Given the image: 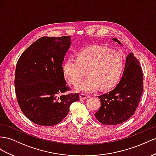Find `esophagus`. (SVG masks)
<instances>
[{"label": "esophagus", "mask_w": 156, "mask_h": 156, "mask_svg": "<svg viewBox=\"0 0 156 156\" xmlns=\"http://www.w3.org/2000/svg\"><path fill=\"white\" fill-rule=\"evenodd\" d=\"M89 98H90V95H88L87 94H80V99H86Z\"/></svg>", "instance_id": "1"}]
</instances>
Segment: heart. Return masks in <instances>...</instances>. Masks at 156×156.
<instances>
[{
	"label": "heart",
	"mask_w": 156,
	"mask_h": 156,
	"mask_svg": "<svg viewBox=\"0 0 156 156\" xmlns=\"http://www.w3.org/2000/svg\"><path fill=\"white\" fill-rule=\"evenodd\" d=\"M125 68L123 55L106 47L92 45L80 51L77 58L70 57L63 65L64 75L73 84H77L85 76L87 78L76 87L80 91H94L99 87L109 90L119 82Z\"/></svg>",
	"instance_id": "1"
}]
</instances>
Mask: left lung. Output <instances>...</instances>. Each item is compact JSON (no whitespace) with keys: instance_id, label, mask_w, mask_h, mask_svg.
I'll return each instance as SVG.
<instances>
[{"instance_id":"8db88e82","label":"left lung","mask_w":156,"mask_h":156,"mask_svg":"<svg viewBox=\"0 0 156 156\" xmlns=\"http://www.w3.org/2000/svg\"><path fill=\"white\" fill-rule=\"evenodd\" d=\"M113 41L121 44L117 39ZM143 73L140 62L133 53L126 57L122 77L117 86L108 93L99 95L101 107L95 113L99 122L115 125L133 116L143 91Z\"/></svg>"}]
</instances>
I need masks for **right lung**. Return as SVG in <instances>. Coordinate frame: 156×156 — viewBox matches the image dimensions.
Instances as JSON below:
<instances>
[{"instance_id":"add662e5","label":"right lung","mask_w":156,"mask_h":156,"mask_svg":"<svg viewBox=\"0 0 156 156\" xmlns=\"http://www.w3.org/2000/svg\"><path fill=\"white\" fill-rule=\"evenodd\" d=\"M70 36L43 37L23 51L15 73L18 105L31 121L41 126L57 125L69 113L79 94L70 90L64 77L62 62L70 46Z\"/></svg>"}]
</instances>
